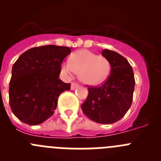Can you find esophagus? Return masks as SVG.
I'll list each match as a JSON object with an SVG mask.
<instances>
[{
    "instance_id": "esophagus-1",
    "label": "esophagus",
    "mask_w": 161,
    "mask_h": 161,
    "mask_svg": "<svg viewBox=\"0 0 161 161\" xmlns=\"http://www.w3.org/2000/svg\"><path fill=\"white\" fill-rule=\"evenodd\" d=\"M79 87V84L75 83V82H72L71 84H70V89L73 91V90H75L76 88Z\"/></svg>"
}]
</instances>
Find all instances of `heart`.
<instances>
[{
	"mask_svg": "<svg viewBox=\"0 0 161 161\" xmlns=\"http://www.w3.org/2000/svg\"><path fill=\"white\" fill-rule=\"evenodd\" d=\"M110 64L108 59L102 55L88 50H82L70 55L69 63L61 66V71L66 76L78 73L82 83L88 86H97L103 83L108 77Z\"/></svg>",
	"mask_w": 161,
	"mask_h": 161,
	"instance_id": "1",
	"label": "heart"
}]
</instances>
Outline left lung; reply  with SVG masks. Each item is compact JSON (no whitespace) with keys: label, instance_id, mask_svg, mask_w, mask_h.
I'll use <instances>...</instances> for the list:
<instances>
[{"label":"left lung","instance_id":"1","mask_svg":"<svg viewBox=\"0 0 161 161\" xmlns=\"http://www.w3.org/2000/svg\"><path fill=\"white\" fill-rule=\"evenodd\" d=\"M103 56L111 66L110 75L99 87H88L82 112L100 124H112L125 116L133 102L135 79L131 65L125 57L114 51L104 49Z\"/></svg>","mask_w":161,"mask_h":161}]
</instances>
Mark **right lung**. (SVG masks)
Returning <instances> with one entry per match:
<instances>
[{
	"mask_svg": "<svg viewBox=\"0 0 161 161\" xmlns=\"http://www.w3.org/2000/svg\"><path fill=\"white\" fill-rule=\"evenodd\" d=\"M68 47L46 45L24 52L12 69L9 104L15 116L31 125L43 123L53 115L60 94L70 83L58 79Z\"/></svg>",
	"mask_w": 161,
	"mask_h": 161,
	"instance_id": "1",
	"label": "right lung"
}]
</instances>
